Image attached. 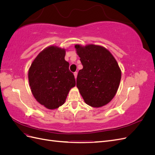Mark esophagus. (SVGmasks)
Wrapping results in <instances>:
<instances>
[{"label": "esophagus", "mask_w": 155, "mask_h": 155, "mask_svg": "<svg viewBox=\"0 0 155 155\" xmlns=\"http://www.w3.org/2000/svg\"><path fill=\"white\" fill-rule=\"evenodd\" d=\"M74 77H75V79L77 78V76H78V72H75L74 73Z\"/></svg>", "instance_id": "esophagus-1"}]
</instances>
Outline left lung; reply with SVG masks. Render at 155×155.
I'll return each mask as SVG.
<instances>
[{"label": "left lung", "mask_w": 155, "mask_h": 155, "mask_svg": "<svg viewBox=\"0 0 155 155\" xmlns=\"http://www.w3.org/2000/svg\"><path fill=\"white\" fill-rule=\"evenodd\" d=\"M83 69L78 72L76 86L84 101L100 107L112 100L121 80V70L110 51L101 46L75 45Z\"/></svg>", "instance_id": "obj_1"}]
</instances>
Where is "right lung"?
Here are the masks:
<instances>
[{"label": "right lung", "mask_w": 155, "mask_h": 155, "mask_svg": "<svg viewBox=\"0 0 155 155\" xmlns=\"http://www.w3.org/2000/svg\"><path fill=\"white\" fill-rule=\"evenodd\" d=\"M66 51L56 46L46 48L37 55L28 70L32 94L40 104L55 109L64 104L70 88L76 85Z\"/></svg>", "instance_id": "obj_1"}]
</instances>
